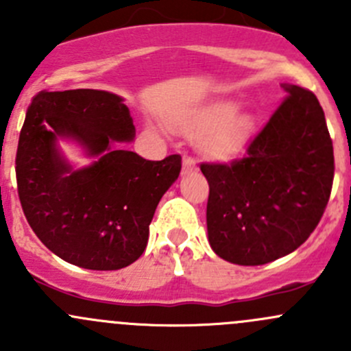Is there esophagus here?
I'll return each instance as SVG.
<instances>
[{
  "mask_svg": "<svg viewBox=\"0 0 351 351\" xmlns=\"http://www.w3.org/2000/svg\"><path fill=\"white\" fill-rule=\"evenodd\" d=\"M195 169H197L195 161H193V159L190 158V156H185V158H183V162H182V173H183V175H186V173L195 171Z\"/></svg>",
  "mask_w": 351,
  "mask_h": 351,
  "instance_id": "1",
  "label": "esophagus"
}]
</instances>
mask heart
I'll return each mask as SVG.
<instances>
[{"label":"heart","mask_w":351,"mask_h":351,"mask_svg":"<svg viewBox=\"0 0 351 351\" xmlns=\"http://www.w3.org/2000/svg\"><path fill=\"white\" fill-rule=\"evenodd\" d=\"M176 129L189 134H205L200 151L207 158L226 161L238 156L250 143L254 130V117L247 112H236V105L221 101L200 110L190 119L173 120Z\"/></svg>","instance_id":"heart-1"}]
</instances>
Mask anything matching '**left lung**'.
<instances>
[{
	"instance_id": "1",
	"label": "left lung",
	"mask_w": 351,
	"mask_h": 351,
	"mask_svg": "<svg viewBox=\"0 0 351 351\" xmlns=\"http://www.w3.org/2000/svg\"><path fill=\"white\" fill-rule=\"evenodd\" d=\"M289 97L231 165H204L207 232L214 253L234 265L270 263L300 246L323 217L335 175L326 119L309 90Z\"/></svg>"
}]
</instances>
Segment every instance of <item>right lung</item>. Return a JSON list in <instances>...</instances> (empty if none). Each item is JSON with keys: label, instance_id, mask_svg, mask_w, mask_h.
<instances>
[{"label": "right lung", "instance_id": "obj_1", "mask_svg": "<svg viewBox=\"0 0 351 351\" xmlns=\"http://www.w3.org/2000/svg\"><path fill=\"white\" fill-rule=\"evenodd\" d=\"M134 137L129 108L110 91H40L32 100L16 151L19 197L37 238L67 263L119 270L146 250L182 156L147 161L119 146ZM59 140L77 143L90 165L67 162Z\"/></svg>", "mask_w": 351, "mask_h": 351}]
</instances>
